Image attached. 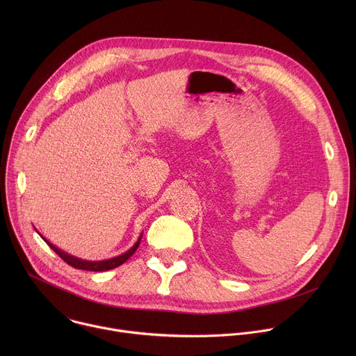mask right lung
Instances as JSON below:
<instances>
[{
  "mask_svg": "<svg viewBox=\"0 0 356 356\" xmlns=\"http://www.w3.org/2000/svg\"><path fill=\"white\" fill-rule=\"evenodd\" d=\"M142 238V236H140ZM140 238L138 239V242L128 250V252H125V253H122L121 257H117V258H113V259H108V261H101V262H87V261H81V259H77V258H74V257H70V255H67V253H65V252H62L60 249H58L55 245H52L50 242H47L44 238V242H47V245L52 248L58 255L67 264V265H70V266H73L74 269H81V270H90V272H104V270H110V269H114V268H117V266H120V265H122L125 261H128L134 253H135V250L138 249V246H139V243H140Z\"/></svg>",
  "mask_w": 356,
  "mask_h": 356,
  "instance_id": "obj_1",
  "label": "right lung"
}]
</instances>
